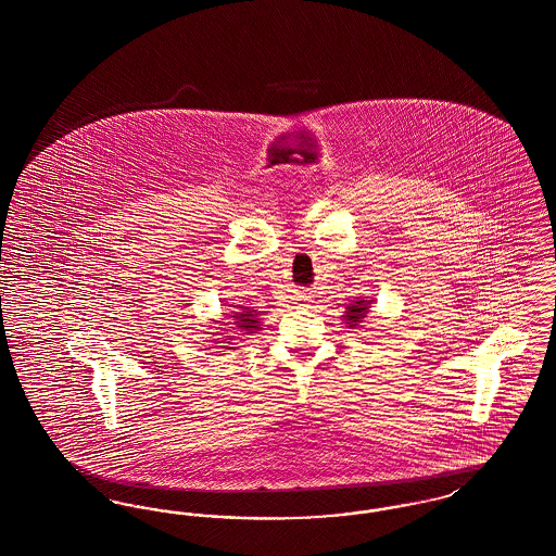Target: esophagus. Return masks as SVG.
Returning a JSON list of instances; mask_svg holds the SVG:
<instances>
[{
    "mask_svg": "<svg viewBox=\"0 0 556 556\" xmlns=\"http://www.w3.org/2000/svg\"><path fill=\"white\" fill-rule=\"evenodd\" d=\"M295 300H298V302H308V300H311V295H308V293H304V291H298Z\"/></svg>",
    "mask_w": 556,
    "mask_h": 556,
    "instance_id": "esophagus-1",
    "label": "esophagus"
}]
</instances>
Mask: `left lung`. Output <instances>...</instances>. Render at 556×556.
I'll return each instance as SVG.
<instances>
[{"label":"left lung","mask_w":556,"mask_h":556,"mask_svg":"<svg viewBox=\"0 0 556 556\" xmlns=\"http://www.w3.org/2000/svg\"><path fill=\"white\" fill-rule=\"evenodd\" d=\"M369 300H356L354 304H350L348 308H345L344 318L348 320L345 325H348V329H354L358 323H363V318L367 317V313H369Z\"/></svg>","instance_id":"left-lung-1"}]
</instances>
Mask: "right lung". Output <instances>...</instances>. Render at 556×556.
<instances>
[{"instance_id":"add662e5","label":"right lung","mask_w":556,"mask_h":556,"mask_svg":"<svg viewBox=\"0 0 556 556\" xmlns=\"http://www.w3.org/2000/svg\"><path fill=\"white\" fill-rule=\"evenodd\" d=\"M241 308V313H233V325H236V329L239 331H243V336H252V333H256L258 329H261V318H258V313L256 311H250V308H243V306H239ZM227 340H233V336H227ZM229 344V342H227Z\"/></svg>"}]
</instances>
